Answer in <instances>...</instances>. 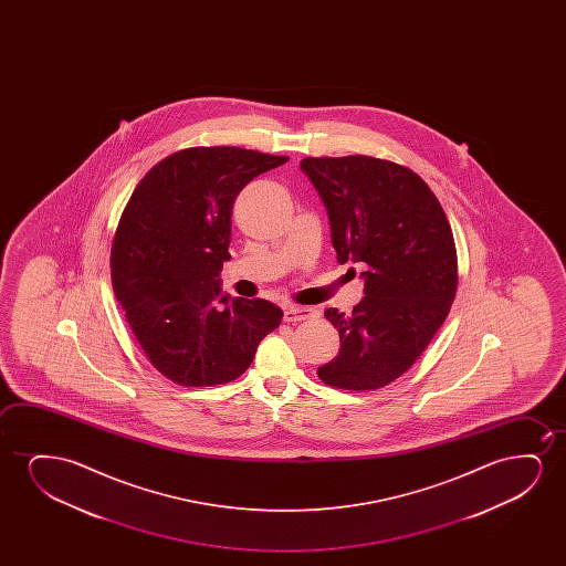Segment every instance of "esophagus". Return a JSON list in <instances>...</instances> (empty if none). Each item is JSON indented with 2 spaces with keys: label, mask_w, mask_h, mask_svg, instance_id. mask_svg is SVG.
<instances>
[{
  "label": "esophagus",
  "mask_w": 566,
  "mask_h": 566,
  "mask_svg": "<svg viewBox=\"0 0 566 566\" xmlns=\"http://www.w3.org/2000/svg\"><path fill=\"white\" fill-rule=\"evenodd\" d=\"M313 317V311L307 307H300V305H286L284 307V321L286 323H300L305 318Z\"/></svg>",
  "instance_id": "obj_1"
}]
</instances>
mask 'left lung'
Wrapping results in <instances>:
<instances>
[{
  "instance_id": "left-lung-1",
  "label": "left lung",
  "mask_w": 566,
  "mask_h": 566,
  "mask_svg": "<svg viewBox=\"0 0 566 566\" xmlns=\"http://www.w3.org/2000/svg\"><path fill=\"white\" fill-rule=\"evenodd\" d=\"M331 222L338 263H361L365 297L349 315L325 311L340 352L317 369L344 390L387 387L416 364L454 302L449 220L418 174L371 156L303 158Z\"/></svg>"
}]
</instances>
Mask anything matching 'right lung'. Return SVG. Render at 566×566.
<instances>
[{"mask_svg":"<svg viewBox=\"0 0 566 566\" xmlns=\"http://www.w3.org/2000/svg\"><path fill=\"white\" fill-rule=\"evenodd\" d=\"M286 163L248 148H186L156 164L125 207L112 243L114 292L148 361L181 387L238 379L282 321L274 303L222 294L220 272L235 197Z\"/></svg>","mask_w":566,"mask_h":566,"instance_id":"add662e5","label":"right lung"}]
</instances>
